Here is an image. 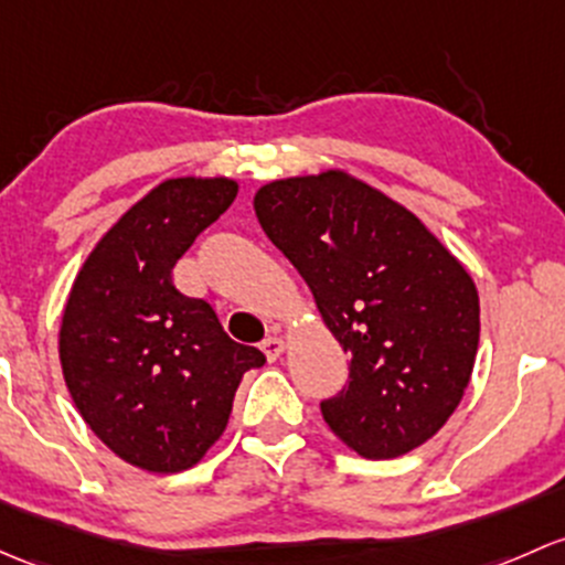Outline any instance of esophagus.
I'll list each match as a JSON object with an SVG mask.
<instances>
[{
	"label": "esophagus",
	"instance_id": "34e87169",
	"mask_svg": "<svg viewBox=\"0 0 565 565\" xmlns=\"http://www.w3.org/2000/svg\"><path fill=\"white\" fill-rule=\"evenodd\" d=\"M263 352H265V358L270 360V362L281 358V352H284V338H281V335H267L265 341H263Z\"/></svg>",
	"mask_w": 565,
	"mask_h": 565
}]
</instances>
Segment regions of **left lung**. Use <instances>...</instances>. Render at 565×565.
Listing matches in <instances>:
<instances>
[{
	"mask_svg": "<svg viewBox=\"0 0 565 565\" xmlns=\"http://www.w3.org/2000/svg\"><path fill=\"white\" fill-rule=\"evenodd\" d=\"M254 211L352 360L347 387L322 401L330 430L367 460L436 436L477 360L466 267L412 211L341 170L267 183Z\"/></svg>",
	"mask_w": 565,
	"mask_h": 565,
	"instance_id": "obj_1",
	"label": "left lung"
}]
</instances>
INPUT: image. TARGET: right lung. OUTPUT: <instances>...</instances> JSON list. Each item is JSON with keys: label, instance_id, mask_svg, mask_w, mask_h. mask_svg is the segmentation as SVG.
I'll list each match as a JSON object with an SVG mask.
<instances>
[{"label": "right lung", "instance_id": "right-lung-1", "mask_svg": "<svg viewBox=\"0 0 565 565\" xmlns=\"http://www.w3.org/2000/svg\"><path fill=\"white\" fill-rule=\"evenodd\" d=\"M237 194L230 178H170L118 218L83 263L58 330L64 382L99 441L142 471L178 473L227 427L235 390L265 354L233 341L173 267Z\"/></svg>", "mask_w": 565, "mask_h": 565}]
</instances>
